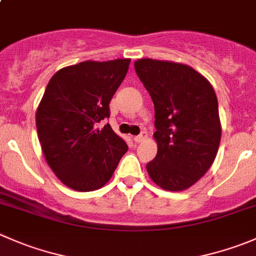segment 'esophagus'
<instances>
[{
    "label": "esophagus",
    "mask_w": 256,
    "mask_h": 256,
    "mask_svg": "<svg viewBox=\"0 0 256 256\" xmlns=\"http://www.w3.org/2000/svg\"><path fill=\"white\" fill-rule=\"evenodd\" d=\"M146 138H148V132H146V131H142L140 135L135 136V138H134V140H135V142H142V141L146 140Z\"/></svg>",
    "instance_id": "34e87169"
}]
</instances>
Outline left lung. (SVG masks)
Listing matches in <instances>:
<instances>
[{"mask_svg": "<svg viewBox=\"0 0 256 256\" xmlns=\"http://www.w3.org/2000/svg\"><path fill=\"white\" fill-rule=\"evenodd\" d=\"M135 71L155 106L158 154L146 165L164 190L182 191L205 175L222 138L218 98L212 84L184 64L140 58Z\"/></svg>", "mask_w": 256, "mask_h": 256, "instance_id": "left-lung-1", "label": "left lung"}]
</instances>
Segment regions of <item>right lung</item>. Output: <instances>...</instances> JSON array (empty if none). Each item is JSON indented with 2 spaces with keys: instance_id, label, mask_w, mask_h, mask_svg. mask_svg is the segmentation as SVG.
<instances>
[{
  "instance_id": "obj_1",
  "label": "right lung",
  "mask_w": 256,
  "mask_h": 256,
  "mask_svg": "<svg viewBox=\"0 0 256 256\" xmlns=\"http://www.w3.org/2000/svg\"><path fill=\"white\" fill-rule=\"evenodd\" d=\"M130 58L84 61L57 71L36 111L44 158L54 175L78 191H94L111 178L128 151L106 124L111 98L128 74Z\"/></svg>"
}]
</instances>
